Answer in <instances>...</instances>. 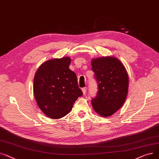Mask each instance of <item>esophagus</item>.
<instances>
[{"label":"esophagus","mask_w":159,"mask_h":159,"mask_svg":"<svg viewBox=\"0 0 159 159\" xmlns=\"http://www.w3.org/2000/svg\"><path fill=\"white\" fill-rule=\"evenodd\" d=\"M87 87H84V88L82 89V91H83V94H85V93L87 92Z\"/></svg>","instance_id":"1"}]
</instances>
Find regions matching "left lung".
Segmentation results:
<instances>
[{
  "instance_id": "obj_1",
  "label": "left lung",
  "mask_w": 159,
  "mask_h": 159,
  "mask_svg": "<svg viewBox=\"0 0 159 159\" xmlns=\"http://www.w3.org/2000/svg\"><path fill=\"white\" fill-rule=\"evenodd\" d=\"M91 64L99 89L96 98L92 99V106L98 115L110 117L122 107L126 99L127 71L122 62L114 57L94 58Z\"/></svg>"
}]
</instances>
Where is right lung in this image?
Listing matches in <instances>:
<instances>
[{
	"label": "right lung",
	"mask_w": 159,
	"mask_h": 159,
	"mask_svg": "<svg viewBox=\"0 0 159 159\" xmlns=\"http://www.w3.org/2000/svg\"><path fill=\"white\" fill-rule=\"evenodd\" d=\"M69 57L43 62L36 70L33 81L34 96L43 113L58 119L72 110L76 100L83 95L76 74L69 68Z\"/></svg>",
	"instance_id": "add662e5"
}]
</instances>
